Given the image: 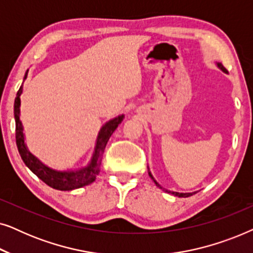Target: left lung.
Masks as SVG:
<instances>
[{
    "label": "left lung",
    "instance_id": "1",
    "mask_svg": "<svg viewBox=\"0 0 253 253\" xmlns=\"http://www.w3.org/2000/svg\"><path fill=\"white\" fill-rule=\"evenodd\" d=\"M216 65H217V68L219 69H221V70H222L223 72H226L227 74V70L226 69L223 68V65L221 64V63H216ZM148 175H150V177L153 179V182L155 183V185L158 186V188H160V189H162L164 190V191H166V192H168V193H171V195H174V196H176V197H181V198H185V197H190V196H192V195H195L196 192H188V193H183V192H175V191H169V190H166L165 188H162V186L159 184V183L155 181V178L153 177V175L151 174V171H150V168H148Z\"/></svg>",
    "mask_w": 253,
    "mask_h": 253
}]
</instances>
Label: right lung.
Instances as JSON below:
<instances>
[{
	"label": "right lung",
	"instance_id": "1",
	"mask_svg": "<svg viewBox=\"0 0 253 253\" xmlns=\"http://www.w3.org/2000/svg\"><path fill=\"white\" fill-rule=\"evenodd\" d=\"M27 72L24 76V81L27 78ZM23 93V84L17 92L15 105H13V113H15L16 121V144L18 147V152L22 157L24 164L30 168V170L34 172L41 181L49 185L50 188L61 190V191H71V190L83 188V186L91 184L95 181L96 176L100 172V166H101L102 154L105 152V147L108 143L110 136H112L119 124L122 122L124 115H119L115 119L108 121L103 124L100 129L98 137L95 140L94 151H93L92 158L88 165L85 167L79 168L77 170H55L43 165L39 159L31 153L25 144V136H24V127L20 122V95Z\"/></svg>",
	"mask_w": 253,
	"mask_h": 253
}]
</instances>
